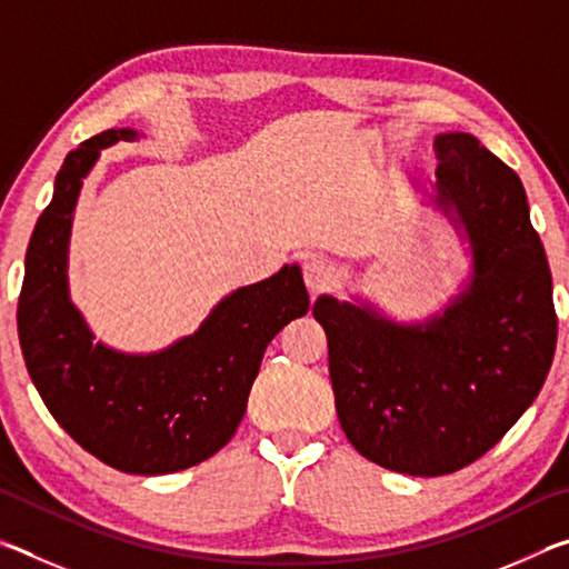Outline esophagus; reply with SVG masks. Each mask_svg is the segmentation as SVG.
Returning a JSON list of instances; mask_svg holds the SVG:
<instances>
[{
    "mask_svg": "<svg viewBox=\"0 0 569 569\" xmlns=\"http://www.w3.org/2000/svg\"><path fill=\"white\" fill-rule=\"evenodd\" d=\"M333 278V268L329 261H323V258L319 256H308L303 261V281H306V288L311 291V296L321 293L329 288Z\"/></svg>",
    "mask_w": 569,
    "mask_h": 569,
    "instance_id": "1",
    "label": "esophagus"
}]
</instances>
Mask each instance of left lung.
Returning a JSON list of instances; mask_svg holds the SVG:
<instances>
[{
	"instance_id": "1",
	"label": "left lung",
	"mask_w": 569,
	"mask_h": 569,
	"mask_svg": "<svg viewBox=\"0 0 569 569\" xmlns=\"http://www.w3.org/2000/svg\"><path fill=\"white\" fill-rule=\"evenodd\" d=\"M435 152L439 200L457 210L475 250L467 293L423 329L331 296L313 303L346 439L411 477L485 457L537 399L557 343L552 273L522 180L467 132L439 134Z\"/></svg>"
}]
</instances>
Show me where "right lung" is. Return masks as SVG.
Returning <instances> with one entry per match:
<instances>
[{
	"instance_id": "obj_1",
	"label": "right lung",
	"mask_w": 569,
	"mask_h": 569,
	"mask_svg": "<svg viewBox=\"0 0 569 569\" xmlns=\"http://www.w3.org/2000/svg\"><path fill=\"white\" fill-rule=\"evenodd\" d=\"M132 138V130H104L64 158L27 248L17 331L44 407L77 445L128 475H170L233 439L266 346L306 316L308 293L298 266H283L238 288L198 333L168 351L124 356L92 343L67 298V238L77 192L100 150Z\"/></svg>"
}]
</instances>
